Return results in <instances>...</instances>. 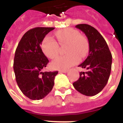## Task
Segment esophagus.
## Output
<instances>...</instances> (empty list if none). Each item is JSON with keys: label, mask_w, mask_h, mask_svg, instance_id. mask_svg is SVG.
<instances>
[{"label": "esophagus", "mask_w": 123, "mask_h": 123, "mask_svg": "<svg viewBox=\"0 0 123 123\" xmlns=\"http://www.w3.org/2000/svg\"><path fill=\"white\" fill-rule=\"evenodd\" d=\"M60 72H62V73H67L68 72V70H59Z\"/></svg>", "instance_id": "34e87169"}]
</instances>
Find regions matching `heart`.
I'll return each instance as SVG.
<instances>
[{
	"instance_id": "1",
	"label": "heart",
	"mask_w": 123,
	"mask_h": 123,
	"mask_svg": "<svg viewBox=\"0 0 123 123\" xmlns=\"http://www.w3.org/2000/svg\"><path fill=\"white\" fill-rule=\"evenodd\" d=\"M56 38L61 45H66V56L56 58L51 62L54 69H67L76 64L79 59L84 58L89 50V43L87 38L73 28H66L55 33ZM41 48L49 59L56 58L59 54L58 43L51 37H46L42 41Z\"/></svg>"
}]
</instances>
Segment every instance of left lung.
<instances>
[{
  "label": "left lung",
  "mask_w": 123,
  "mask_h": 123,
  "mask_svg": "<svg viewBox=\"0 0 123 123\" xmlns=\"http://www.w3.org/2000/svg\"><path fill=\"white\" fill-rule=\"evenodd\" d=\"M76 28L85 33L89 42V55L78 67L86 68L81 72L79 79L73 83L80 93L93 96L105 86L110 76L112 55L103 36L96 29L88 24H78Z\"/></svg>",
  "instance_id": "obj_1"
}]
</instances>
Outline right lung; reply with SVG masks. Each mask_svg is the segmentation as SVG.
Listing matches in <instances>:
<instances>
[{
  "instance_id": "1",
  "label": "right lung",
  "mask_w": 123,
  "mask_h": 123,
  "mask_svg": "<svg viewBox=\"0 0 123 123\" xmlns=\"http://www.w3.org/2000/svg\"><path fill=\"white\" fill-rule=\"evenodd\" d=\"M55 28L31 29L20 41L15 52L14 70L18 87L32 100H39L51 92L58 71L42 72L49 60L41 45L45 35Z\"/></svg>"
}]
</instances>
